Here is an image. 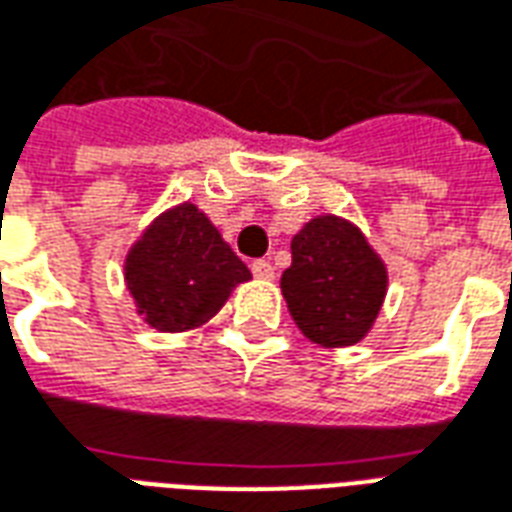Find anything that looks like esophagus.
I'll return each mask as SVG.
<instances>
[{
    "instance_id": "1",
    "label": "esophagus",
    "mask_w": 512,
    "mask_h": 512,
    "mask_svg": "<svg viewBox=\"0 0 512 512\" xmlns=\"http://www.w3.org/2000/svg\"><path fill=\"white\" fill-rule=\"evenodd\" d=\"M252 274H255L257 279H274V266H271L268 260H255V263H252Z\"/></svg>"
}]
</instances>
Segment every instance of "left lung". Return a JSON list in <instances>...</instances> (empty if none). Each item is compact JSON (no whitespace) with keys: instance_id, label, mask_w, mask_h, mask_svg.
I'll return each instance as SVG.
<instances>
[{"instance_id":"8db88e82","label":"left lung","mask_w":512,"mask_h":512,"mask_svg":"<svg viewBox=\"0 0 512 512\" xmlns=\"http://www.w3.org/2000/svg\"><path fill=\"white\" fill-rule=\"evenodd\" d=\"M282 295L295 325L320 347H350L372 331L388 290V268L347 219L323 214L293 236Z\"/></svg>"}]
</instances>
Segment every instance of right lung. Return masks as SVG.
<instances>
[{"label":"right lung","mask_w":512,"mask_h":512,"mask_svg":"<svg viewBox=\"0 0 512 512\" xmlns=\"http://www.w3.org/2000/svg\"><path fill=\"white\" fill-rule=\"evenodd\" d=\"M249 279V268L195 203L162 211L124 257L135 309L162 333L200 328Z\"/></svg>","instance_id":"right-lung-1"}]
</instances>
